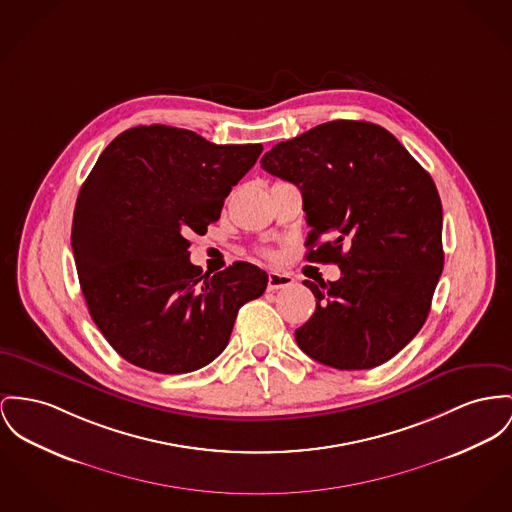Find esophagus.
Returning a JSON list of instances; mask_svg holds the SVG:
<instances>
[{
    "label": "esophagus",
    "instance_id": "esophagus-1",
    "mask_svg": "<svg viewBox=\"0 0 512 512\" xmlns=\"http://www.w3.org/2000/svg\"><path fill=\"white\" fill-rule=\"evenodd\" d=\"M289 285H293V277L289 273H268V291H277V289H283Z\"/></svg>",
    "mask_w": 512,
    "mask_h": 512
}]
</instances>
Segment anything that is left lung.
<instances>
[{
    "instance_id": "obj_1",
    "label": "left lung",
    "mask_w": 512,
    "mask_h": 512,
    "mask_svg": "<svg viewBox=\"0 0 512 512\" xmlns=\"http://www.w3.org/2000/svg\"><path fill=\"white\" fill-rule=\"evenodd\" d=\"M262 169L297 184L310 227L308 262L338 264V281H303L316 310L297 328L308 357L373 369L427 320L443 273L437 186L388 130L334 120L273 145Z\"/></svg>"
}]
</instances>
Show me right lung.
Masks as SVG:
<instances>
[{"instance_id": "1", "label": "right lung", "mask_w": 512, "mask_h": 512, "mask_svg": "<svg viewBox=\"0 0 512 512\" xmlns=\"http://www.w3.org/2000/svg\"><path fill=\"white\" fill-rule=\"evenodd\" d=\"M262 149L137 126L89 172L73 211V258L91 318L128 363L161 375L202 369L227 347L239 308L266 291L268 273L248 262L202 272L188 240L219 219Z\"/></svg>"}]
</instances>
